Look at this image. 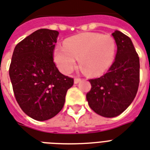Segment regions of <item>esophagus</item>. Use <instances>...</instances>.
Returning a JSON list of instances; mask_svg holds the SVG:
<instances>
[{"label": "esophagus", "mask_w": 150, "mask_h": 150, "mask_svg": "<svg viewBox=\"0 0 150 150\" xmlns=\"http://www.w3.org/2000/svg\"><path fill=\"white\" fill-rule=\"evenodd\" d=\"M81 81V79H79V78H75V79H74V83L75 84H77V83H79Z\"/></svg>", "instance_id": "obj_1"}]
</instances>
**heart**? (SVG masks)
Listing matches in <instances>:
<instances>
[{
	"label": "heart",
	"instance_id": "b5f03b06",
	"mask_svg": "<svg viewBox=\"0 0 150 150\" xmlns=\"http://www.w3.org/2000/svg\"><path fill=\"white\" fill-rule=\"evenodd\" d=\"M116 49V42L110 35L86 32L68 38L64 46L55 48L53 60L62 72L70 73L79 58L83 71L90 76H98L112 65Z\"/></svg>",
	"mask_w": 150,
	"mask_h": 150
}]
</instances>
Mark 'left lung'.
Instances as JSON below:
<instances>
[{
	"label": "left lung",
	"mask_w": 150,
	"mask_h": 150,
	"mask_svg": "<svg viewBox=\"0 0 150 150\" xmlns=\"http://www.w3.org/2000/svg\"><path fill=\"white\" fill-rule=\"evenodd\" d=\"M112 36L117 45L115 61L108 72L90 79L91 90L86 100L91 109L104 117H115L128 108L139 85V57L131 38L116 30Z\"/></svg>",
	"instance_id": "left-lung-1"
}]
</instances>
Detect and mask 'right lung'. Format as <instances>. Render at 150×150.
<instances>
[{
  "label": "right lung",
  "instance_id": "obj_1",
  "mask_svg": "<svg viewBox=\"0 0 150 150\" xmlns=\"http://www.w3.org/2000/svg\"><path fill=\"white\" fill-rule=\"evenodd\" d=\"M59 32L39 29L16 45L9 76L19 107L35 120L54 117L64 107L72 78L59 71L53 50Z\"/></svg>",
  "mask_w": 150,
  "mask_h": 150
}]
</instances>
